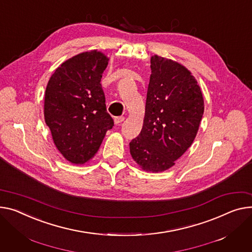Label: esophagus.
Returning <instances> with one entry per match:
<instances>
[{"mask_svg":"<svg viewBox=\"0 0 252 252\" xmlns=\"http://www.w3.org/2000/svg\"><path fill=\"white\" fill-rule=\"evenodd\" d=\"M124 121H125V117H124V116H116L115 119H114V124H115V125H120V124H122Z\"/></svg>","mask_w":252,"mask_h":252,"instance_id":"1","label":"esophagus"}]
</instances>
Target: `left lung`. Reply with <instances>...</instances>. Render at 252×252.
I'll return each instance as SVG.
<instances>
[{
	"label": "left lung",
	"instance_id": "obj_1",
	"mask_svg": "<svg viewBox=\"0 0 252 252\" xmlns=\"http://www.w3.org/2000/svg\"><path fill=\"white\" fill-rule=\"evenodd\" d=\"M143 128L129 152L148 172H162L191 146L204 114L203 93L186 66L159 56L151 58Z\"/></svg>",
	"mask_w": 252,
	"mask_h": 252
}]
</instances>
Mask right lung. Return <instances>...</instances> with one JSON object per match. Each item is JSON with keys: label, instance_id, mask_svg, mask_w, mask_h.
Returning a JSON list of instances; mask_svg holds the SVG:
<instances>
[{"label": "right lung", "instance_id": "1", "mask_svg": "<svg viewBox=\"0 0 252 252\" xmlns=\"http://www.w3.org/2000/svg\"><path fill=\"white\" fill-rule=\"evenodd\" d=\"M108 61L96 49L79 54L63 63L47 83L45 124L61 154L73 164L92 159L113 126L100 84Z\"/></svg>", "mask_w": 252, "mask_h": 252}]
</instances>
